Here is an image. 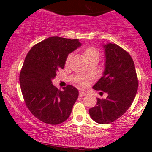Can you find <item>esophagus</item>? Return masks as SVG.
I'll return each instance as SVG.
<instances>
[{
	"instance_id": "obj_1",
	"label": "esophagus",
	"mask_w": 152,
	"mask_h": 152,
	"mask_svg": "<svg viewBox=\"0 0 152 152\" xmlns=\"http://www.w3.org/2000/svg\"><path fill=\"white\" fill-rule=\"evenodd\" d=\"M87 96V93H85V92H80V93H79V96H80V97H84V96Z\"/></svg>"
}]
</instances>
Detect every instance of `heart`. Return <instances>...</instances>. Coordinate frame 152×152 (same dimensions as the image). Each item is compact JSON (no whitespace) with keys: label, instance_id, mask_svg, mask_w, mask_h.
<instances>
[{"label":"heart","instance_id":"b5f03b06","mask_svg":"<svg viewBox=\"0 0 152 152\" xmlns=\"http://www.w3.org/2000/svg\"><path fill=\"white\" fill-rule=\"evenodd\" d=\"M82 53H83L87 62H90L92 60L98 61L99 59V56H100V53H99V50L93 46L85 47L82 49ZM72 59H73V53H69L65 61V66H69L70 65Z\"/></svg>","mask_w":152,"mask_h":152}]
</instances>
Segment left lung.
<instances>
[{"instance_id": "8db88e82", "label": "left lung", "mask_w": 152, "mask_h": 152, "mask_svg": "<svg viewBox=\"0 0 152 152\" xmlns=\"http://www.w3.org/2000/svg\"><path fill=\"white\" fill-rule=\"evenodd\" d=\"M103 48L105 68L93 88L108 96L106 99H97L96 105L89 110V113L94 121L107 124L119 118L129 108L137 93L138 80L128 52L115 43H107Z\"/></svg>"}]
</instances>
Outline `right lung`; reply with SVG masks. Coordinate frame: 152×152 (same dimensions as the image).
Here are the masks:
<instances>
[{
    "instance_id": "right-lung-1",
    "label": "right lung",
    "mask_w": 152,
    "mask_h": 152,
    "mask_svg": "<svg viewBox=\"0 0 152 152\" xmlns=\"http://www.w3.org/2000/svg\"><path fill=\"white\" fill-rule=\"evenodd\" d=\"M82 45L79 39L50 37L28 51L20 73V85L26 107L34 116L48 124L66 121L79 91L72 85L58 90L52 84L65 67L67 56Z\"/></svg>"
}]
</instances>
